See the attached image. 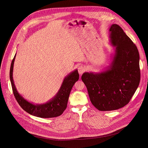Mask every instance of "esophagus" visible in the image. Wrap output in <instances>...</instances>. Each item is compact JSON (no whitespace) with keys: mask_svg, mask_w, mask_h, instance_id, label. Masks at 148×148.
<instances>
[{"mask_svg":"<svg viewBox=\"0 0 148 148\" xmlns=\"http://www.w3.org/2000/svg\"><path fill=\"white\" fill-rule=\"evenodd\" d=\"M85 71H86V68L83 66L81 65V66H79V68H78V72H79V75H82L85 72Z\"/></svg>","mask_w":148,"mask_h":148,"instance_id":"34e87169","label":"esophagus"}]
</instances>
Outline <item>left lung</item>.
Instances as JSON below:
<instances>
[{"label":"left lung","mask_w":148,"mask_h":148,"mask_svg":"<svg viewBox=\"0 0 148 148\" xmlns=\"http://www.w3.org/2000/svg\"><path fill=\"white\" fill-rule=\"evenodd\" d=\"M109 32L110 42L114 47L110 66L103 72H84L82 76L92 104L104 111L127 105L136 90L140 78L136 46L118 24L111 25Z\"/></svg>","instance_id":"obj_1"}]
</instances>
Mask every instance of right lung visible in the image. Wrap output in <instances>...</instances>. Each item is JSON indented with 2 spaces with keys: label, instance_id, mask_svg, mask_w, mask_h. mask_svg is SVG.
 I'll list each match as a JSON object with an SVG mask.
<instances>
[{
  "label": "right lung",
  "instance_id": "1",
  "mask_svg": "<svg viewBox=\"0 0 148 148\" xmlns=\"http://www.w3.org/2000/svg\"><path fill=\"white\" fill-rule=\"evenodd\" d=\"M16 53L11 64L10 79L14 96L21 107L29 114L41 118H53L61 115L66 108L71 91L74 84L79 80L77 69L70 73L64 79L56 95L49 101L41 104H34L26 100L17 92L13 79V66Z\"/></svg>",
  "mask_w": 148,
  "mask_h": 148
}]
</instances>
